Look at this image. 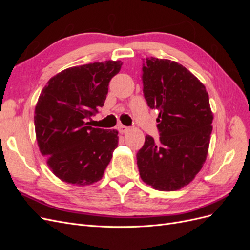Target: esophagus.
Instances as JSON below:
<instances>
[{"label":"esophagus","mask_w":250,"mask_h":250,"mask_svg":"<svg viewBox=\"0 0 250 250\" xmlns=\"http://www.w3.org/2000/svg\"><path fill=\"white\" fill-rule=\"evenodd\" d=\"M118 129H119V131H120L121 133H126V132L129 131L130 128L127 127V126H124V125H119V126H118Z\"/></svg>","instance_id":"obj_1"}]
</instances>
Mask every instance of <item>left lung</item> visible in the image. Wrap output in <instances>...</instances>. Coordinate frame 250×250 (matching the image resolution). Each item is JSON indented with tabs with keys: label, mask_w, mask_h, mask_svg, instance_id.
I'll return each mask as SVG.
<instances>
[{
	"label": "left lung",
	"mask_w": 250,
	"mask_h": 250,
	"mask_svg": "<svg viewBox=\"0 0 250 250\" xmlns=\"http://www.w3.org/2000/svg\"><path fill=\"white\" fill-rule=\"evenodd\" d=\"M143 62V93L148 106L160 111V140L146 135L137 153L140 175L155 190L176 191L206 162L214 119L208 94L184 65L155 57Z\"/></svg>",
	"instance_id": "1"
}]
</instances>
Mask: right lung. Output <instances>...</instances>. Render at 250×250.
I'll return each instance as SVG.
<instances>
[{"mask_svg":"<svg viewBox=\"0 0 250 250\" xmlns=\"http://www.w3.org/2000/svg\"><path fill=\"white\" fill-rule=\"evenodd\" d=\"M107 60L73 66L52 77L35 106L34 125L41 153L51 171L67 184L100 180L118 147V131L88 126L103 106L108 84L122 66Z\"/></svg>","mask_w":250,"mask_h":250,"instance_id":"obj_1","label":"right lung"}]
</instances>
